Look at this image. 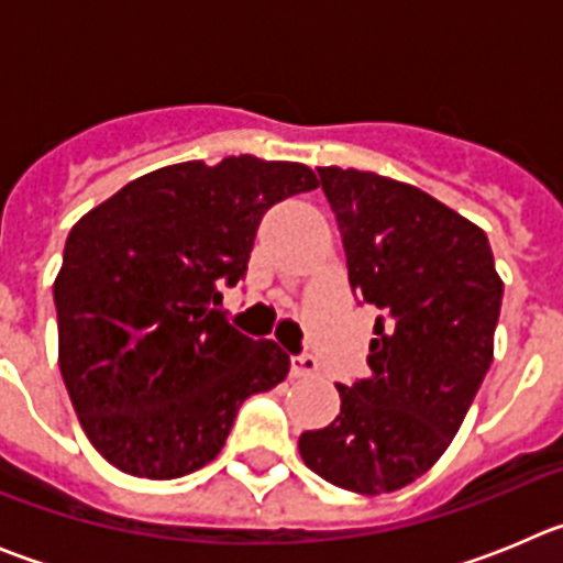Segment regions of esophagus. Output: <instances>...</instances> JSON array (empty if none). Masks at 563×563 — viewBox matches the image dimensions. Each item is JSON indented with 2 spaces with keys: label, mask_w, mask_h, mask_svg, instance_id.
I'll return each mask as SVG.
<instances>
[{
  "label": "esophagus",
  "mask_w": 563,
  "mask_h": 563,
  "mask_svg": "<svg viewBox=\"0 0 563 563\" xmlns=\"http://www.w3.org/2000/svg\"><path fill=\"white\" fill-rule=\"evenodd\" d=\"M318 372V361L312 355H298L290 361L292 377H312Z\"/></svg>",
  "instance_id": "esophagus-1"
}]
</instances>
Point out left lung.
I'll use <instances>...</instances> for the list:
<instances>
[{"label":"left lung","instance_id":"left-lung-1","mask_svg":"<svg viewBox=\"0 0 563 563\" xmlns=\"http://www.w3.org/2000/svg\"><path fill=\"white\" fill-rule=\"evenodd\" d=\"M350 285L383 318L369 375L343 386L327 429L305 431L310 471L352 494L411 485L445 454L494 361L501 285L479 225L375 172L324 166Z\"/></svg>","mask_w":563,"mask_h":563}]
</instances>
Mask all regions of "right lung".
Returning a JSON list of instances; mask_svg holds the SVG:
<instances>
[{
  "label": "right lung",
  "mask_w": 563,
  "mask_h": 563,
  "mask_svg": "<svg viewBox=\"0 0 563 563\" xmlns=\"http://www.w3.org/2000/svg\"><path fill=\"white\" fill-rule=\"evenodd\" d=\"M312 188L305 163H174L73 225L53 285L58 366L109 465L141 479L191 474L220 454L242 400L285 380L287 352L217 307L222 282L245 276L267 208Z\"/></svg>",
  "instance_id": "add662e5"
}]
</instances>
